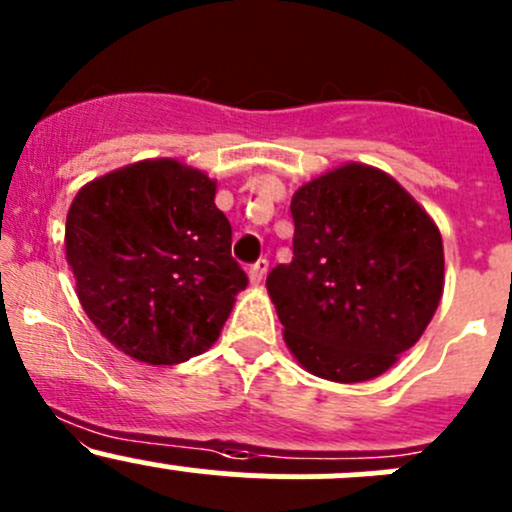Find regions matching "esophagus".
Wrapping results in <instances>:
<instances>
[{
  "mask_svg": "<svg viewBox=\"0 0 512 512\" xmlns=\"http://www.w3.org/2000/svg\"><path fill=\"white\" fill-rule=\"evenodd\" d=\"M267 267H270V262H267V260H257L255 265L250 267V272H247V274H250V282L252 284H260L262 279H265Z\"/></svg>",
  "mask_w": 512,
  "mask_h": 512,
  "instance_id": "obj_1",
  "label": "esophagus"
}]
</instances>
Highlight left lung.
<instances>
[{
	"instance_id": "left-lung-1",
	"label": "left lung",
	"mask_w": 512,
	"mask_h": 512,
	"mask_svg": "<svg viewBox=\"0 0 512 512\" xmlns=\"http://www.w3.org/2000/svg\"><path fill=\"white\" fill-rule=\"evenodd\" d=\"M294 257L267 277L284 343L306 373L365 383L410 351L444 292L432 215L390 174L348 161L292 196Z\"/></svg>"
}]
</instances>
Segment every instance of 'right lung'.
<instances>
[{"label": "right lung", "instance_id": "1", "mask_svg": "<svg viewBox=\"0 0 512 512\" xmlns=\"http://www.w3.org/2000/svg\"><path fill=\"white\" fill-rule=\"evenodd\" d=\"M215 179L144 159L88 181L66 218V260L95 328L149 365L184 363L218 341L245 272Z\"/></svg>", "mask_w": 512, "mask_h": 512}]
</instances>
